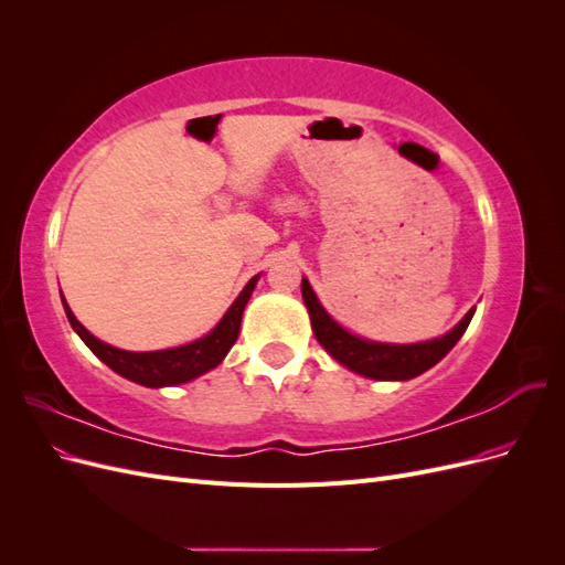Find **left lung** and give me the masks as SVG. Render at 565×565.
Instances as JSON below:
<instances>
[{
  "label": "left lung",
  "instance_id": "obj_1",
  "mask_svg": "<svg viewBox=\"0 0 565 565\" xmlns=\"http://www.w3.org/2000/svg\"><path fill=\"white\" fill-rule=\"evenodd\" d=\"M301 297L306 309H309L311 328L316 339L320 341V347L344 367L363 374V377L382 382L413 380L417 374L434 367L438 361H443L457 344L459 337L465 334L476 311L471 309L448 334L438 339L419 341V344H380V341H367L351 334L337 320H332L330 313L320 306L311 289V282L306 278L301 280Z\"/></svg>",
  "mask_w": 565,
  "mask_h": 565
}]
</instances>
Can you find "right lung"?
Returning a JSON list of instances; mask_svg holds the SVG:
<instances>
[{
  "mask_svg": "<svg viewBox=\"0 0 565 565\" xmlns=\"http://www.w3.org/2000/svg\"><path fill=\"white\" fill-rule=\"evenodd\" d=\"M259 280V276H254L237 299L231 303V309L226 311V316L218 320L216 328L204 334L202 339L191 341V344H183L177 349H164V351H122L115 349L106 341L96 339L84 324L73 316L71 306L63 299L61 292V301L67 320H71L73 330L79 334V339L87 344L96 358H100L110 370H115L122 377L141 384V386H150V388H160V386H177L183 382H191L200 374L214 370L221 361H224L226 353L231 351V347L235 344L237 334H241V322H243V311L245 306L254 292V285Z\"/></svg>",
  "mask_w": 565,
  "mask_h": 565,
  "instance_id": "right-lung-1",
  "label": "right lung"
}]
</instances>
